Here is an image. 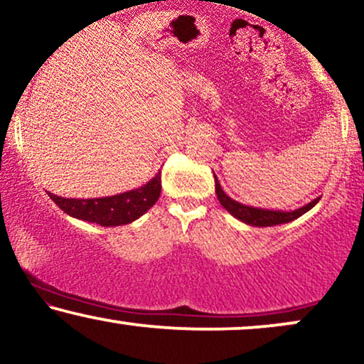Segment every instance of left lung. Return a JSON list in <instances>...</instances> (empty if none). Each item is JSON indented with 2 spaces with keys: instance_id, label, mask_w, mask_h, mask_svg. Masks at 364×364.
Returning <instances> with one entry per match:
<instances>
[{
  "instance_id": "1",
  "label": "left lung",
  "mask_w": 364,
  "mask_h": 364,
  "mask_svg": "<svg viewBox=\"0 0 364 364\" xmlns=\"http://www.w3.org/2000/svg\"><path fill=\"white\" fill-rule=\"evenodd\" d=\"M215 191H216V198H218L220 205H222L230 215L235 216L237 220H240L243 223L252 225V227H274V225L289 223L292 222V220L299 218V216L304 215L306 211H309L312 206L321 200V198H316V200H312L311 203H307L304 206H301V208L292 210V211L255 208V206L242 205L233 200V198H230L227 193L222 190L218 178L216 176H215Z\"/></svg>"
}]
</instances>
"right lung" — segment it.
I'll list each match as a JSON object with an SVG mask.
<instances>
[{"instance_id": "right-lung-1", "label": "right lung", "mask_w": 364, "mask_h": 364, "mask_svg": "<svg viewBox=\"0 0 364 364\" xmlns=\"http://www.w3.org/2000/svg\"><path fill=\"white\" fill-rule=\"evenodd\" d=\"M161 193V173L144 186L105 198H63L48 191L53 203L73 218L97 223L100 227H119L132 223L158 201Z\"/></svg>"}]
</instances>
